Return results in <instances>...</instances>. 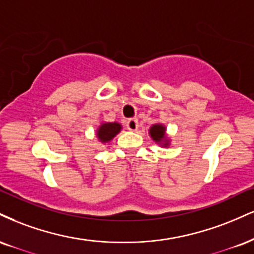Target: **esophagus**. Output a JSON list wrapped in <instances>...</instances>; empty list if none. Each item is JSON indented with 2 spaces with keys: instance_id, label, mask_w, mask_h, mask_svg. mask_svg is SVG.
Returning a JSON list of instances; mask_svg holds the SVG:
<instances>
[{
  "instance_id": "obj_1",
  "label": "esophagus",
  "mask_w": 254,
  "mask_h": 254,
  "mask_svg": "<svg viewBox=\"0 0 254 254\" xmlns=\"http://www.w3.org/2000/svg\"><path fill=\"white\" fill-rule=\"evenodd\" d=\"M127 127L130 131H136L138 129V121L136 118H131L127 122Z\"/></svg>"
}]
</instances>
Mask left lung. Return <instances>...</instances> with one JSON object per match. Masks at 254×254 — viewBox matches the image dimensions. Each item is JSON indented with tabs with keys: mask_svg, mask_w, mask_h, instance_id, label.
Here are the masks:
<instances>
[{
	"mask_svg": "<svg viewBox=\"0 0 254 254\" xmlns=\"http://www.w3.org/2000/svg\"><path fill=\"white\" fill-rule=\"evenodd\" d=\"M166 130V127L161 123L154 124L149 129V135H150L152 140H155L157 144L164 146V148H167L170 144V139L167 137Z\"/></svg>",
	"mask_w": 254,
	"mask_h": 254,
	"instance_id": "8db88e82",
	"label": "left lung"
}]
</instances>
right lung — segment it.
Masks as SVG:
<instances>
[{"mask_svg": "<svg viewBox=\"0 0 254 254\" xmlns=\"http://www.w3.org/2000/svg\"><path fill=\"white\" fill-rule=\"evenodd\" d=\"M122 125L114 122V123H102L97 129V138L100 143H109L110 140L114 139L121 132Z\"/></svg>", "mask_w": 254, "mask_h": 254, "instance_id": "right-lung-1", "label": "right lung"}]
</instances>
